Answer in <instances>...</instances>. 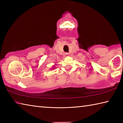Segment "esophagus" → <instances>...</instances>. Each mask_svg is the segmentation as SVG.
Wrapping results in <instances>:
<instances>
[{
  "label": "esophagus",
  "mask_w": 123,
  "mask_h": 123,
  "mask_svg": "<svg viewBox=\"0 0 123 123\" xmlns=\"http://www.w3.org/2000/svg\"><path fill=\"white\" fill-rule=\"evenodd\" d=\"M64 56H65V57H68V56H69V54L67 53H64Z\"/></svg>",
  "instance_id": "esophagus-1"
}]
</instances>
